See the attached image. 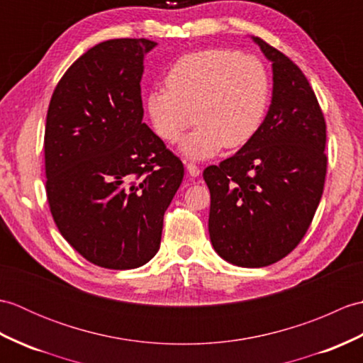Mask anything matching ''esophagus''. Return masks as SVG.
<instances>
[{
	"mask_svg": "<svg viewBox=\"0 0 363 363\" xmlns=\"http://www.w3.org/2000/svg\"><path fill=\"white\" fill-rule=\"evenodd\" d=\"M187 167V173L191 176V177H196V176H199V173H201V169H199V167L198 165H195V164H187L186 165Z\"/></svg>",
	"mask_w": 363,
	"mask_h": 363,
	"instance_id": "34e87169",
	"label": "esophagus"
}]
</instances>
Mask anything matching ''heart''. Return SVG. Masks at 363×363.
<instances>
[{
  "label": "heart",
  "instance_id": "obj_1",
  "mask_svg": "<svg viewBox=\"0 0 363 363\" xmlns=\"http://www.w3.org/2000/svg\"><path fill=\"white\" fill-rule=\"evenodd\" d=\"M167 89L145 98L151 126L162 140L174 143L194 120L198 126L184 138L189 159H209L223 146L240 148L257 133L268 106L269 78L254 56L226 48L189 52L165 74Z\"/></svg>",
  "mask_w": 363,
  "mask_h": 363
}]
</instances>
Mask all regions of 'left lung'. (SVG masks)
I'll return each instance as SVG.
<instances>
[{"label":"left lung","mask_w":363,"mask_h":363,"mask_svg":"<svg viewBox=\"0 0 363 363\" xmlns=\"http://www.w3.org/2000/svg\"><path fill=\"white\" fill-rule=\"evenodd\" d=\"M252 40L273 67L272 104L251 140L203 173L213 250L245 268L272 265L296 248L328 169L326 121L309 81L285 54Z\"/></svg>","instance_id":"obj_1"}]
</instances>
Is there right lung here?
<instances>
[{
    "label": "right lung",
    "instance_id": "1",
    "mask_svg": "<svg viewBox=\"0 0 363 363\" xmlns=\"http://www.w3.org/2000/svg\"><path fill=\"white\" fill-rule=\"evenodd\" d=\"M148 38H113L73 62L45 126L46 198L65 240L91 264L138 268L160 246L184 165L143 123Z\"/></svg>",
    "mask_w": 363,
    "mask_h": 363
}]
</instances>
